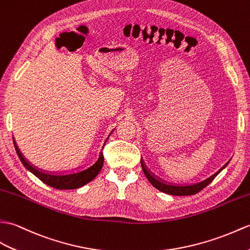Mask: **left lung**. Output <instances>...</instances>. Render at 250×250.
<instances>
[{"label": "left lung", "instance_id": "8db88e82", "mask_svg": "<svg viewBox=\"0 0 250 250\" xmlns=\"http://www.w3.org/2000/svg\"><path fill=\"white\" fill-rule=\"evenodd\" d=\"M141 163H142V168H143V171L145 173V176L148 179V181L151 183L155 188H158L159 190L163 191V193L166 194H169V195H175V196H189V195H195L197 193H199V191L205 188L207 185L210 184L215 177L218 175V173L222 171L224 168L228 165V163L226 164L225 166H223L222 168L218 171H216L214 173L213 176H211L210 178H208L204 181L198 182V183H194V184H184V185H180V184H172L169 182H166L164 181L163 179H161L159 177H156L155 175L150 171L148 169V167L145 164L144 160H141Z\"/></svg>", "mask_w": 250, "mask_h": 250}]
</instances>
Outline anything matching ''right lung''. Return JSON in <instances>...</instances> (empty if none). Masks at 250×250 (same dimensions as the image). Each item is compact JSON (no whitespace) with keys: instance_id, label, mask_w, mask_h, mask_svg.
Wrapping results in <instances>:
<instances>
[{"instance_id":"obj_1","label":"right lung","mask_w":250,"mask_h":250,"mask_svg":"<svg viewBox=\"0 0 250 250\" xmlns=\"http://www.w3.org/2000/svg\"><path fill=\"white\" fill-rule=\"evenodd\" d=\"M115 129H113L104 141V144L107 142L108 137L111 136L112 133L114 132ZM103 144V147H104ZM14 145L16 148L17 154H18L20 161L22 162L23 166H24L28 171H31L34 176H36L39 180L45 184H48L49 187L54 188L57 189H74V188H82L83 185L87 184L90 182L91 180H94L99 172H100L101 168L103 166V154L102 152L99 153V156L97 161L91 166L87 167L86 169L83 170H78L79 168H77V171H71V172H52V171H46L43 169H40V168L36 167L33 165L30 161H27L26 158L23 153L20 151V149L17 145L15 138H14Z\"/></svg>"}]
</instances>
